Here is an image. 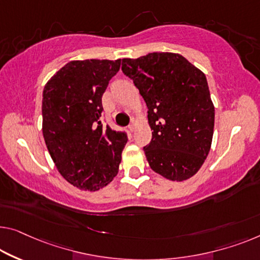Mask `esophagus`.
<instances>
[{"label":"esophagus","mask_w":260,"mask_h":260,"mask_svg":"<svg viewBox=\"0 0 260 260\" xmlns=\"http://www.w3.org/2000/svg\"><path fill=\"white\" fill-rule=\"evenodd\" d=\"M128 128H129V131H131V132H133V131L135 129V123H134V122H132L131 125L128 126Z\"/></svg>","instance_id":"esophagus-1"}]
</instances>
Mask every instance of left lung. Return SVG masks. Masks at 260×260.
Here are the masks:
<instances>
[{
    "mask_svg": "<svg viewBox=\"0 0 260 260\" xmlns=\"http://www.w3.org/2000/svg\"><path fill=\"white\" fill-rule=\"evenodd\" d=\"M121 70L148 107L153 133L143 150L150 168L172 181L195 175L214 134L215 108L204 73L172 52L123 58Z\"/></svg>",
    "mask_w": 260,
    "mask_h": 260,
    "instance_id": "obj_1",
    "label": "left lung"
}]
</instances>
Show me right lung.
Here are the masks:
<instances>
[{
    "label": "right lung",
    "instance_id": "right-lung-1",
    "mask_svg": "<svg viewBox=\"0 0 260 260\" xmlns=\"http://www.w3.org/2000/svg\"><path fill=\"white\" fill-rule=\"evenodd\" d=\"M121 60L70 61L46 83L43 137L58 172L81 190L95 191L118 174L126 132L104 127L102 96Z\"/></svg>",
    "mask_w": 260,
    "mask_h": 260
}]
</instances>
